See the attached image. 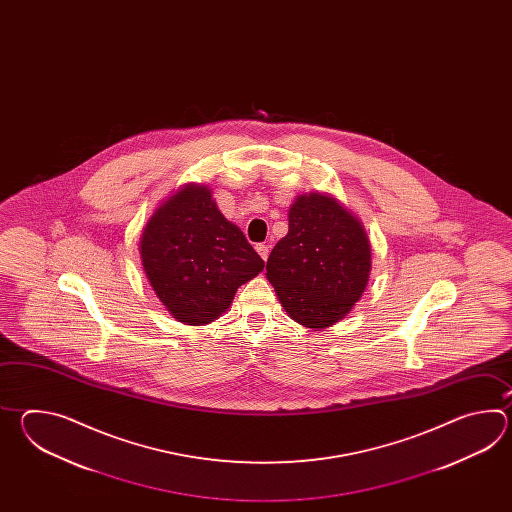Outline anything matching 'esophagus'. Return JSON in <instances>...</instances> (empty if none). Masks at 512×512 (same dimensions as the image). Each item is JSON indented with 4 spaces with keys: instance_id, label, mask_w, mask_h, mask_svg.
<instances>
[{
    "instance_id": "esophagus-1",
    "label": "esophagus",
    "mask_w": 512,
    "mask_h": 512,
    "mask_svg": "<svg viewBox=\"0 0 512 512\" xmlns=\"http://www.w3.org/2000/svg\"><path fill=\"white\" fill-rule=\"evenodd\" d=\"M256 251H258V254H260L261 260L267 261L271 249H269V245H265V243H258V245H256Z\"/></svg>"
}]
</instances>
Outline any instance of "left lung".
Segmentation results:
<instances>
[{"label":"left lung","mask_w":512,"mask_h":512,"mask_svg":"<svg viewBox=\"0 0 512 512\" xmlns=\"http://www.w3.org/2000/svg\"><path fill=\"white\" fill-rule=\"evenodd\" d=\"M371 245L359 219L335 197L305 194L289 208V232L267 260V280L294 322L337 324L364 293Z\"/></svg>","instance_id":"8db88e82"}]
</instances>
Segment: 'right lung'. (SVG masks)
Returning a JSON list of instances; mask_svg holds the SVG:
<instances>
[{"instance_id": "right-lung-1", "label": "right lung", "mask_w": 512, "mask_h": 512, "mask_svg": "<svg viewBox=\"0 0 512 512\" xmlns=\"http://www.w3.org/2000/svg\"><path fill=\"white\" fill-rule=\"evenodd\" d=\"M142 267L170 315L188 326L214 322L265 261L219 212L205 185H186L142 230Z\"/></svg>"}]
</instances>
